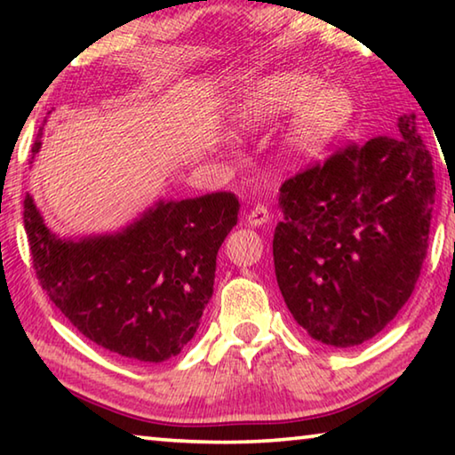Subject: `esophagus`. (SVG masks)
Returning <instances> with one entry per match:
<instances>
[{
  "label": "esophagus",
  "mask_w": 455,
  "mask_h": 455,
  "mask_svg": "<svg viewBox=\"0 0 455 455\" xmlns=\"http://www.w3.org/2000/svg\"><path fill=\"white\" fill-rule=\"evenodd\" d=\"M268 211H267V206L265 204H257L255 209L252 211H249V214H246V222H249L251 227H263L265 222H268Z\"/></svg>",
  "instance_id": "1"
}]
</instances>
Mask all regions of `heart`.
<instances>
[{
	"label": "heart",
	"instance_id": "obj_1",
	"mask_svg": "<svg viewBox=\"0 0 455 455\" xmlns=\"http://www.w3.org/2000/svg\"><path fill=\"white\" fill-rule=\"evenodd\" d=\"M292 112L283 134V150L295 163L325 154L353 116V100L339 86H327L305 72H275L257 80L235 108L244 128L275 124Z\"/></svg>",
	"mask_w": 455,
	"mask_h": 455
}]
</instances>
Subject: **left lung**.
<instances>
[{
	"label": "left lung",
	"mask_w": 455,
	"mask_h": 455,
	"mask_svg": "<svg viewBox=\"0 0 455 455\" xmlns=\"http://www.w3.org/2000/svg\"><path fill=\"white\" fill-rule=\"evenodd\" d=\"M434 164L415 126L353 144L281 187L275 275L315 341L355 347L411 297L427 252Z\"/></svg>",
	"instance_id": "1"
}]
</instances>
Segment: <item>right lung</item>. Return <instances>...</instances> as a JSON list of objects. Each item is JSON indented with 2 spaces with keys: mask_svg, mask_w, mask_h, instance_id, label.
Returning a JSON list of instances; mask_svg holds the SVG:
<instances>
[{
  "mask_svg": "<svg viewBox=\"0 0 455 455\" xmlns=\"http://www.w3.org/2000/svg\"><path fill=\"white\" fill-rule=\"evenodd\" d=\"M236 214L230 192L158 198L114 233L60 236L24 200L42 289L84 337L136 363H163L195 337Z\"/></svg>",
  "mask_w": 455,
  "mask_h": 455,
  "instance_id": "right-lung-1",
  "label": "right lung"
}]
</instances>
